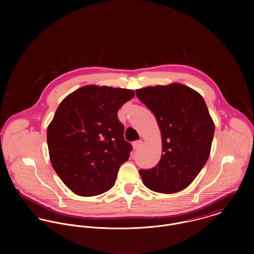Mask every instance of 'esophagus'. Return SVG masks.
<instances>
[{"label":"esophagus","mask_w":254,"mask_h":254,"mask_svg":"<svg viewBox=\"0 0 254 254\" xmlns=\"http://www.w3.org/2000/svg\"><path fill=\"white\" fill-rule=\"evenodd\" d=\"M143 145V141H141V140H139V141H135L134 143H133V148L134 149H138V148H140L141 146Z\"/></svg>","instance_id":"34e87169"}]
</instances>
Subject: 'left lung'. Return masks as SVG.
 Instances as JSON below:
<instances>
[{"label":"left lung","instance_id":"1","mask_svg":"<svg viewBox=\"0 0 254 254\" xmlns=\"http://www.w3.org/2000/svg\"><path fill=\"white\" fill-rule=\"evenodd\" d=\"M154 114L161 133L162 154L153 168L140 170L145 187L161 193L181 191L206 163L215 125L200 94L180 83L136 90Z\"/></svg>","mask_w":254,"mask_h":254}]
</instances>
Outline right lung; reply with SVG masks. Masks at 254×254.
<instances>
[{
    "mask_svg": "<svg viewBox=\"0 0 254 254\" xmlns=\"http://www.w3.org/2000/svg\"><path fill=\"white\" fill-rule=\"evenodd\" d=\"M134 95L129 89L87 85L60 104L47 130L49 154L55 171L74 193L94 196L115 184L132 149L117 112Z\"/></svg>",
    "mask_w": 254,
    "mask_h": 254,
    "instance_id": "add662e5",
    "label": "right lung"
}]
</instances>
